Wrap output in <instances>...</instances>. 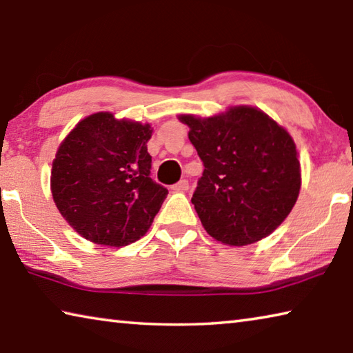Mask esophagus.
Instances as JSON below:
<instances>
[{
  "label": "esophagus",
  "instance_id": "obj_1",
  "mask_svg": "<svg viewBox=\"0 0 353 353\" xmlns=\"http://www.w3.org/2000/svg\"><path fill=\"white\" fill-rule=\"evenodd\" d=\"M190 188V183L187 179H182V181H179L176 185H172V190L174 191H187Z\"/></svg>",
  "mask_w": 353,
  "mask_h": 353
}]
</instances>
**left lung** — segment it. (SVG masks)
<instances>
[{
    "mask_svg": "<svg viewBox=\"0 0 353 353\" xmlns=\"http://www.w3.org/2000/svg\"><path fill=\"white\" fill-rule=\"evenodd\" d=\"M203 163L191 197L207 233L227 245H248L274 232L301 188L296 146L283 126L252 106L208 119L181 115Z\"/></svg>",
    "mask_w": 353,
    "mask_h": 353,
    "instance_id": "8db88e82",
    "label": "left lung"
}]
</instances>
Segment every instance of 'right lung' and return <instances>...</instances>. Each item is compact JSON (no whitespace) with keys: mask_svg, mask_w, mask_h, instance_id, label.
<instances>
[{"mask_svg":"<svg viewBox=\"0 0 353 353\" xmlns=\"http://www.w3.org/2000/svg\"><path fill=\"white\" fill-rule=\"evenodd\" d=\"M150 125L97 112L79 121L52 163L57 208L83 238L110 247L148 232L168 190L152 181Z\"/></svg>","mask_w":353,"mask_h":353,"instance_id":"obj_1","label":"right lung"}]
</instances>
